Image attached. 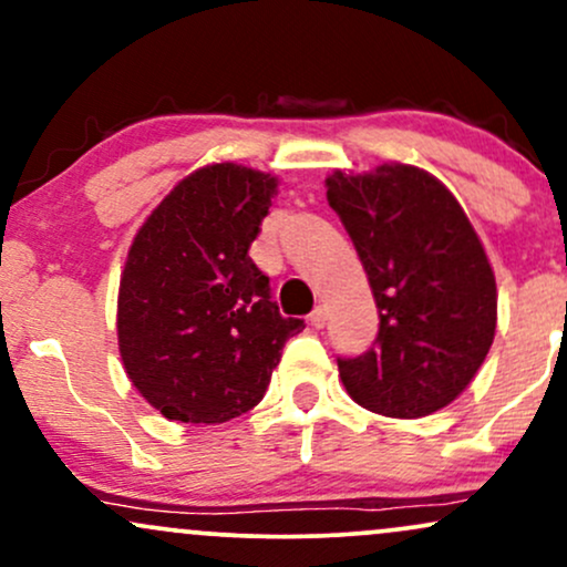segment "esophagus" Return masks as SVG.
Wrapping results in <instances>:
<instances>
[{"label":"esophagus","instance_id":"1","mask_svg":"<svg viewBox=\"0 0 567 567\" xmlns=\"http://www.w3.org/2000/svg\"><path fill=\"white\" fill-rule=\"evenodd\" d=\"M309 322L315 324V328H324V322H328V306L324 303L317 306V309L309 315Z\"/></svg>","mask_w":567,"mask_h":567}]
</instances>
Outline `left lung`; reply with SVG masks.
Returning <instances> with one entry per match:
<instances>
[{
	"instance_id": "8db88e82",
	"label": "left lung",
	"mask_w": 567,
	"mask_h": 567,
	"mask_svg": "<svg viewBox=\"0 0 567 567\" xmlns=\"http://www.w3.org/2000/svg\"><path fill=\"white\" fill-rule=\"evenodd\" d=\"M324 186L381 320L373 347L338 357L349 396L392 419L451 405L496 336V277L477 231L453 194L413 165L338 171Z\"/></svg>"
}]
</instances>
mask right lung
<instances>
[{
	"mask_svg": "<svg viewBox=\"0 0 567 567\" xmlns=\"http://www.w3.org/2000/svg\"><path fill=\"white\" fill-rule=\"evenodd\" d=\"M277 178L220 162L181 181L135 234L116 301L127 379L165 419L224 424L264 400L288 338L247 256Z\"/></svg>",
	"mask_w": 567,
	"mask_h": 567,
	"instance_id": "right-lung-1",
	"label": "right lung"
}]
</instances>
